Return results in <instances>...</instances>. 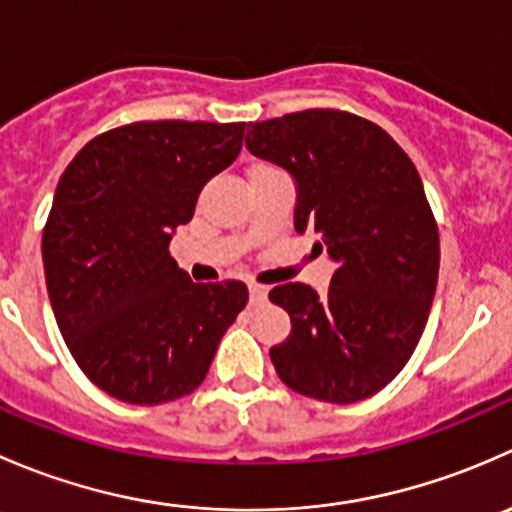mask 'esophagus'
Here are the masks:
<instances>
[{"instance_id": "esophagus-1", "label": "esophagus", "mask_w": 512, "mask_h": 512, "mask_svg": "<svg viewBox=\"0 0 512 512\" xmlns=\"http://www.w3.org/2000/svg\"><path fill=\"white\" fill-rule=\"evenodd\" d=\"M265 299H267V287L250 285V302L252 304H260V302H265Z\"/></svg>"}]
</instances>
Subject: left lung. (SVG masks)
<instances>
[{"mask_svg":"<svg viewBox=\"0 0 512 512\" xmlns=\"http://www.w3.org/2000/svg\"><path fill=\"white\" fill-rule=\"evenodd\" d=\"M245 146L292 175L294 230L337 262L324 297L299 282L270 292L292 322L272 364L309 399H369L411 359L436 294L441 247L421 175L384 128L332 108L250 123Z\"/></svg>","mask_w":512,"mask_h":512,"instance_id":"1","label":"left lung"}]
</instances>
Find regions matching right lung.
Returning a JSON list of instances; mask_svg holds the SVG:
<instances>
[{
	"mask_svg": "<svg viewBox=\"0 0 512 512\" xmlns=\"http://www.w3.org/2000/svg\"><path fill=\"white\" fill-rule=\"evenodd\" d=\"M242 136L245 123H131L86 143L56 185L41 237L51 309L113 399L156 406L198 389L245 309L242 282L195 285L168 252Z\"/></svg>",
	"mask_w": 512,
	"mask_h": 512,
	"instance_id": "obj_1",
	"label": "right lung"
}]
</instances>
